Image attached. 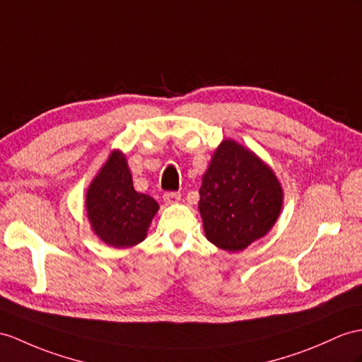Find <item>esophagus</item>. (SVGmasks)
<instances>
[{
    "instance_id": "34e87169",
    "label": "esophagus",
    "mask_w": 362,
    "mask_h": 362,
    "mask_svg": "<svg viewBox=\"0 0 362 362\" xmlns=\"http://www.w3.org/2000/svg\"><path fill=\"white\" fill-rule=\"evenodd\" d=\"M164 202L167 204H175V202H178L181 199V193L180 192H165L163 195Z\"/></svg>"
}]
</instances>
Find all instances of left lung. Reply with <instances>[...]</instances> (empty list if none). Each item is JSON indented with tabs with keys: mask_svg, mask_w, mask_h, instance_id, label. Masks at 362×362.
I'll return each instance as SVG.
<instances>
[{
	"mask_svg": "<svg viewBox=\"0 0 362 362\" xmlns=\"http://www.w3.org/2000/svg\"><path fill=\"white\" fill-rule=\"evenodd\" d=\"M283 198V187L270 167L236 141L224 139L199 189L206 238L223 250H244L276 223Z\"/></svg>",
	"mask_w": 362,
	"mask_h": 362,
	"instance_id": "obj_1",
	"label": "left lung"
}]
</instances>
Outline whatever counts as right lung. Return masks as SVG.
<instances>
[{"label":"right lung","mask_w":362,"mask_h":362,"mask_svg":"<svg viewBox=\"0 0 362 362\" xmlns=\"http://www.w3.org/2000/svg\"><path fill=\"white\" fill-rule=\"evenodd\" d=\"M160 209L158 202L134 189L126 156L113 151L86 193L92 230L110 247L126 249L144 241Z\"/></svg>","instance_id":"1"}]
</instances>
